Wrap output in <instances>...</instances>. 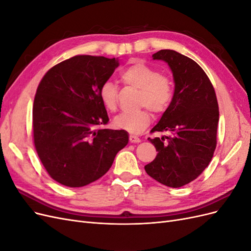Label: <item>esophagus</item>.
Masks as SVG:
<instances>
[{
	"label": "esophagus",
	"mask_w": 251,
	"mask_h": 251,
	"mask_svg": "<svg viewBox=\"0 0 251 251\" xmlns=\"http://www.w3.org/2000/svg\"><path fill=\"white\" fill-rule=\"evenodd\" d=\"M128 139H130L131 143H138V142L141 141L140 138L137 137V136H135V135H130V136H128Z\"/></svg>",
	"instance_id": "1"
}]
</instances>
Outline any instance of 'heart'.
<instances>
[{
  "label": "heart",
  "mask_w": 251,
  "mask_h": 251,
  "mask_svg": "<svg viewBox=\"0 0 251 251\" xmlns=\"http://www.w3.org/2000/svg\"><path fill=\"white\" fill-rule=\"evenodd\" d=\"M125 85L138 89V105L133 112H124L114 119V125L120 130L139 133L151 123L150 110L156 114L168 109L173 98V82L169 76L161 74L155 67L144 62H133L120 72ZM100 98L108 111L115 112L118 107V89L115 83L107 80L100 88Z\"/></svg>",
  "instance_id": "heart-1"
}]
</instances>
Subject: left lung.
Masks as SVG:
<instances>
[{
	"label": "left lung",
	"mask_w": 251,
	"mask_h": 251,
	"mask_svg": "<svg viewBox=\"0 0 251 251\" xmlns=\"http://www.w3.org/2000/svg\"><path fill=\"white\" fill-rule=\"evenodd\" d=\"M153 58L169 64L175 92L169 108L151 133L168 131L172 134L148 138L158 153L144 170L163 185L181 187L198 178L214 156L218 100L206 73L192 58L170 49L156 52Z\"/></svg>",
	"instance_id": "left-lung-1"
}]
</instances>
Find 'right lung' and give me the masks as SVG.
I'll return each instance as SVG.
<instances>
[{"label": "right lung", "instance_id": "1", "mask_svg": "<svg viewBox=\"0 0 251 251\" xmlns=\"http://www.w3.org/2000/svg\"><path fill=\"white\" fill-rule=\"evenodd\" d=\"M118 65L115 57L75 55L53 66L36 89L34 148L49 176L60 184L92 183L127 144L125 130L100 127L109 117L98 92Z\"/></svg>", "mask_w": 251, "mask_h": 251}]
</instances>
